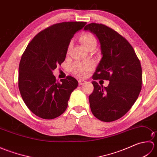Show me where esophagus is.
Masks as SVG:
<instances>
[{"mask_svg": "<svg viewBox=\"0 0 157 157\" xmlns=\"http://www.w3.org/2000/svg\"><path fill=\"white\" fill-rule=\"evenodd\" d=\"M78 83H79V86H82V85H83V84H86V81L83 80V79H79V80H78Z\"/></svg>", "mask_w": 157, "mask_h": 157, "instance_id": "obj_1", "label": "esophagus"}]
</instances>
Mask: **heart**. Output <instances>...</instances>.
Segmentation results:
<instances>
[{"mask_svg":"<svg viewBox=\"0 0 157 157\" xmlns=\"http://www.w3.org/2000/svg\"><path fill=\"white\" fill-rule=\"evenodd\" d=\"M80 42L86 49L93 44H96V40L94 36L90 33H86L82 35ZM69 48L70 46H69ZM93 67H94V63L91 61H78L71 65V70L74 74L79 77H84Z\"/></svg>","mask_w":157,"mask_h":157,"instance_id":"heart-1","label":"heart"}]
</instances>
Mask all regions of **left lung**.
I'll use <instances>...</instances> for the list:
<instances>
[{"instance_id":"1","label":"left lung","mask_w":157,"mask_h":157,"mask_svg":"<svg viewBox=\"0 0 157 157\" xmlns=\"http://www.w3.org/2000/svg\"><path fill=\"white\" fill-rule=\"evenodd\" d=\"M98 39L102 57L93 79L109 81L107 87L92 82L94 91L89 96L91 111L105 122L121 118L132 108L142 88L141 64L131 44L106 25L91 23L84 28Z\"/></svg>"}]
</instances>
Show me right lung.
<instances>
[{
  "mask_svg": "<svg viewBox=\"0 0 157 157\" xmlns=\"http://www.w3.org/2000/svg\"><path fill=\"white\" fill-rule=\"evenodd\" d=\"M86 22L70 21L52 25L32 39L19 66V89L28 109L39 117L52 119L67 107L71 92L78 82L71 76L57 82L53 75L65 61L73 36Z\"/></svg>",
  "mask_w": 157,
  "mask_h": 157,
  "instance_id": "obj_1",
  "label": "right lung"
}]
</instances>
